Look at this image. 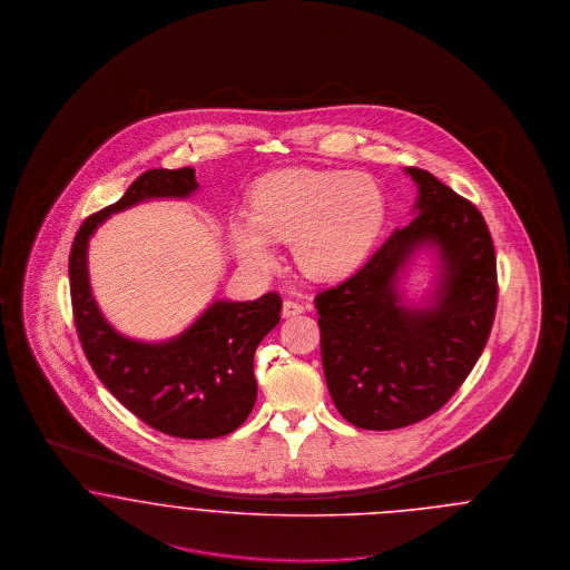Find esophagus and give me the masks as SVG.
Returning <instances> with one entry per match:
<instances>
[{
    "instance_id": "1",
    "label": "esophagus",
    "mask_w": 570,
    "mask_h": 570,
    "mask_svg": "<svg viewBox=\"0 0 570 570\" xmlns=\"http://www.w3.org/2000/svg\"><path fill=\"white\" fill-rule=\"evenodd\" d=\"M299 313H304V304L296 302V299H285L283 302V315L285 317H296Z\"/></svg>"
}]
</instances>
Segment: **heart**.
Masks as SVG:
<instances>
[{
	"instance_id": "b5f03b06",
	"label": "heart",
	"mask_w": 570,
	"mask_h": 570,
	"mask_svg": "<svg viewBox=\"0 0 570 570\" xmlns=\"http://www.w3.org/2000/svg\"><path fill=\"white\" fill-rule=\"evenodd\" d=\"M383 219L385 194L368 174L296 168L253 187L248 217L229 223V238L250 268L271 271L281 240L304 273L330 278L360 264Z\"/></svg>"
}]
</instances>
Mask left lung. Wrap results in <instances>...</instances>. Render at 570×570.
Segmentation results:
<instances>
[{"label": "left lung", "mask_w": 570, "mask_h": 570, "mask_svg": "<svg viewBox=\"0 0 570 570\" xmlns=\"http://www.w3.org/2000/svg\"><path fill=\"white\" fill-rule=\"evenodd\" d=\"M406 173L420 187L417 217L357 273L315 297L330 396L362 430L406 428L443 409L471 374L494 323V240L483 215L432 174ZM428 242L444 257L442 289L432 307L404 309L396 271Z\"/></svg>", "instance_id": "8db88e82"}]
</instances>
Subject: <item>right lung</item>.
Instances as JSON below:
<instances>
[{"mask_svg":"<svg viewBox=\"0 0 570 570\" xmlns=\"http://www.w3.org/2000/svg\"><path fill=\"white\" fill-rule=\"evenodd\" d=\"M196 170L140 174L124 198L89 215L70 250V296L82 351L106 390L150 428L176 439H219L253 411L255 348L276 327L283 302L271 292L253 302H215L178 338L159 345L129 341L99 313L87 274V243L99 223L142 199L185 198Z\"/></svg>","mask_w":570,"mask_h":570,"instance_id":"1","label":"right lung"}]
</instances>
